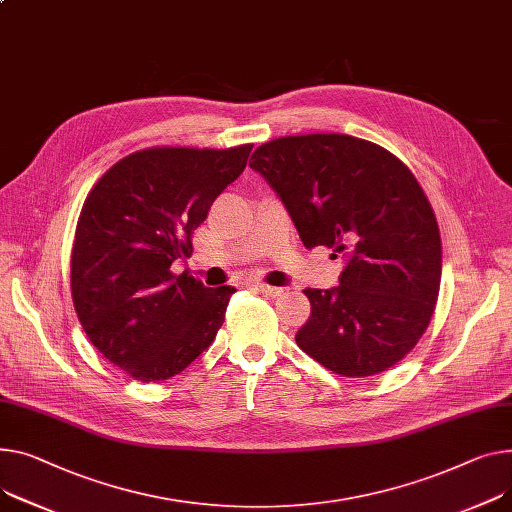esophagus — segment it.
<instances>
[{
	"label": "esophagus",
	"mask_w": 512,
	"mask_h": 512,
	"mask_svg": "<svg viewBox=\"0 0 512 512\" xmlns=\"http://www.w3.org/2000/svg\"><path fill=\"white\" fill-rule=\"evenodd\" d=\"M247 286H249V288H253V290H257V292H261V294H265V296H280V294L284 292L282 288L267 286V284H261V282H249Z\"/></svg>",
	"instance_id": "1"
}]
</instances>
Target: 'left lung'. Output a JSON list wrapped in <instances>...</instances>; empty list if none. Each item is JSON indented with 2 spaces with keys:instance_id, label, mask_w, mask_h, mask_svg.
Masks as SVG:
<instances>
[{
  "instance_id": "left-lung-1",
  "label": "left lung",
  "mask_w": 512,
  "mask_h": 512,
  "mask_svg": "<svg viewBox=\"0 0 512 512\" xmlns=\"http://www.w3.org/2000/svg\"><path fill=\"white\" fill-rule=\"evenodd\" d=\"M251 160L304 247L323 245L346 261L339 286L304 290L311 317L296 333L298 348L342 377L397 364L432 319L442 269L438 224L412 170L342 133L288 135Z\"/></svg>"
}]
</instances>
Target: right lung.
<instances>
[{"label":"right lung","instance_id":"1","mask_svg":"<svg viewBox=\"0 0 512 512\" xmlns=\"http://www.w3.org/2000/svg\"><path fill=\"white\" fill-rule=\"evenodd\" d=\"M253 146L148 148L88 193L72 249V298L94 348L142 383L185 370L214 342L232 286L170 271L193 230L247 166Z\"/></svg>","mask_w":512,"mask_h":512}]
</instances>
